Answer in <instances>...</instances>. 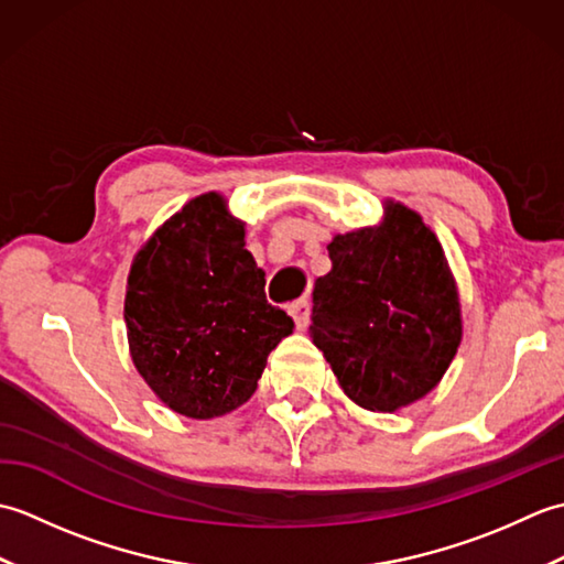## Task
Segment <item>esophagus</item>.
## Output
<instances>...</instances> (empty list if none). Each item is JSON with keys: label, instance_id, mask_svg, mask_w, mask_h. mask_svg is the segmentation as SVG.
Returning <instances> with one entry per match:
<instances>
[{"label": "esophagus", "instance_id": "obj_1", "mask_svg": "<svg viewBox=\"0 0 564 564\" xmlns=\"http://www.w3.org/2000/svg\"><path fill=\"white\" fill-rule=\"evenodd\" d=\"M289 313L295 319V329H307L310 325V303L307 301H295L289 305Z\"/></svg>", "mask_w": 564, "mask_h": 564}]
</instances>
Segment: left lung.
<instances>
[{
  "instance_id": "left-lung-1",
  "label": "left lung",
  "mask_w": 564,
  "mask_h": 564,
  "mask_svg": "<svg viewBox=\"0 0 564 564\" xmlns=\"http://www.w3.org/2000/svg\"><path fill=\"white\" fill-rule=\"evenodd\" d=\"M332 271L313 291L310 337L341 390L370 412H394L438 386L463 339L441 242L422 215L386 200L376 227L334 235Z\"/></svg>"
}]
</instances>
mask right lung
Wrapping results in <instances>:
<instances>
[{
  "label": "right lung",
  "instance_id": "add662e5",
  "mask_svg": "<svg viewBox=\"0 0 564 564\" xmlns=\"http://www.w3.org/2000/svg\"><path fill=\"white\" fill-rule=\"evenodd\" d=\"M267 273L245 249V223L210 191L154 232L126 291L130 358L170 410L213 419L257 390L293 319L267 303Z\"/></svg>",
  "mask_w": 564,
  "mask_h": 564
}]
</instances>
